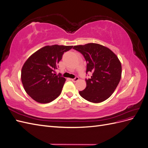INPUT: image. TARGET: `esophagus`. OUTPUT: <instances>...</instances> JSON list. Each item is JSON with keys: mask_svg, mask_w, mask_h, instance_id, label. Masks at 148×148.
Listing matches in <instances>:
<instances>
[{"mask_svg": "<svg viewBox=\"0 0 148 148\" xmlns=\"http://www.w3.org/2000/svg\"><path fill=\"white\" fill-rule=\"evenodd\" d=\"M78 79H79V78H78V77H76L75 78L71 79V81H72L73 82H77V81H78Z\"/></svg>", "mask_w": 148, "mask_h": 148, "instance_id": "1", "label": "esophagus"}]
</instances>
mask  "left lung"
I'll return each instance as SVG.
<instances>
[{"label": "left lung", "instance_id": "left-lung-1", "mask_svg": "<svg viewBox=\"0 0 148 148\" xmlns=\"http://www.w3.org/2000/svg\"><path fill=\"white\" fill-rule=\"evenodd\" d=\"M87 62L86 73H92L86 79V87L79 91L84 99L94 103L106 101L112 95L122 77V65L119 58L110 49L96 43L75 46Z\"/></svg>", "mask_w": 148, "mask_h": 148}]
</instances>
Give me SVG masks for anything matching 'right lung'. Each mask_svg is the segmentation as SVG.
Returning a JSON list of instances; mask_svg holds the SVG:
<instances>
[{
	"instance_id": "1",
	"label": "right lung",
	"mask_w": 148,
	"mask_h": 148,
	"mask_svg": "<svg viewBox=\"0 0 148 148\" xmlns=\"http://www.w3.org/2000/svg\"><path fill=\"white\" fill-rule=\"evenodd\" d=\"M73 46H46L26 60L22 67L21 79L26 93L39 103L55 100L62 92L65 78L56 75V70L64 53Z\"/></svg>"
}]
</instances>
